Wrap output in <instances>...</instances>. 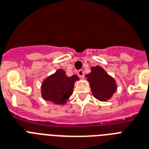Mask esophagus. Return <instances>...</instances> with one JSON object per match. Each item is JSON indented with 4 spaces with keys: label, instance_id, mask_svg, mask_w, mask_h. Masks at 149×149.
Returning <instances> with one entry per match:
<instances>
[{
    "label": "esophagus",
    "instance_id": "1",
    "mask_svg": "<svg viewBox=\"0 0 149 149\" xmlns=\"http://www.w3.org/2000/svg\"><path fill=\"white\" fill-rule=\"evenodd\" d=\"M77 74L80 78H84V72L83 70H79L78 72H77Z\"/></svg>",
    "mask_w": 149,
    "mask_h": 149
}]
</instances>
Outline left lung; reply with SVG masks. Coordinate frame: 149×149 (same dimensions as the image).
Wrapping results in <instances>:
<instances>
[{
  "mask_svg": "<svg viewBox=\"0 0 149 149\" xmlns=\"http://www.w3.org/2000/svg\"><path fill=\"white\" fill-rule=\"evenodd\" d=\"M86 77L91 84L93 97L99 100L105 101L109 100L115 93L117 90L115 80L100 66L91 68V72Z\"/></svg>",
  "mask_w": 149,
  "mask_h": 149,
  "instance_id": "obj_1",
  "label": "left lung"
}]
</instances>
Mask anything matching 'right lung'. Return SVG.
Returning <instances> with one entry per match:
<instances>
[{
  "instance_id": "right-lung-1",
  "label": "right lung",
  "mask_w": 149,
  "mask_h": 149,
  "mask_svg": "<svg viewBox=\"0 0 149 149\" xmlns=\"http://www.w3.org/2000/svg\"><path fill=\"white\" fill-rule=\"evenodd\" d=\"M79 78L76 75L67 77L63 70H58L43 81L42 96L46 100L56 104H64L72 94L75 82Z\"/></svg>"
}]
</instances>
